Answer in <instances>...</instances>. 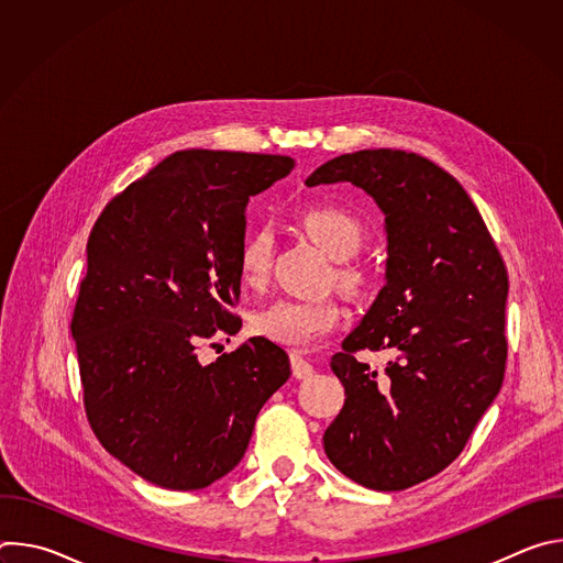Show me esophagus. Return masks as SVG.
Returning a JSON list of instances; mask_svg holds the SVG:
<instances>
[{
    "label": "esophagus",
    "mask_w": 563,
    "mask_h": 563,
    "mask_svg": "<svg viewBox=\"0 0 563 563\" xmlns=\"http://www.w3.org/2000/svg\"><path fill=\"white\" fill-rule=\"evenodd\" d=\"M289 358H291V372L296 378H309L313 374V365L298 352H291Z\"/></svg>",
    "instance_id": "obj_1"
}]
</instances>
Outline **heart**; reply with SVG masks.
Returning <instances> with one entry per match:
<instances>
[{
  "mask_svg": "<svg viewBox=\"0 0 563 563\" xmlns=\"http://www.w3.org/2000/svg\"><path fill=\"white\" fill-rule=\"evenodd\" d=\"M302 227L313 243L332 261H350L363 245L358 220L341 209L318 207L302 213ZM274 252V229L256 227L238 252V276L247 287H261L267 280ZM339 280L352 285L356 278L350 269H339ZM345 318L341 302L332 298L302 300L276 298L252 316L254 334L291 350H307L336 332Z\"/></svg>",
  "mask_w": 563,
  "mask_h": 563,
  "instance_id": "obj_1",
  "label": "heart"
}]
</instances>
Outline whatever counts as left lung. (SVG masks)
Listing matches in <instances>:
<instances>
[{"label": "left lung", "instance_id": "8db88e82", "mask_svg": "<svg viewBox=\"0 0 563 563\" xmlns=\"http://www.w3.org/2000/svg\"><path fill=\"white\" fill-rule=\"evenodd\" d=\"M352 183L385 216V285L332 356L345 406L328 459L391 493L448 467L497 398L506 369L508 272L467 191L432 159L365 148L320 165L307 187ZM358 349H389L378 377Z\"/></svg>", "mask_w": 563, "mask_h": 563}]
</instances>
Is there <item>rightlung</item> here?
I'll return each mask as SVG.
<instances>
[{
  "label": "right lung",
  "instance_id": "add662e5",
  "mask_svg": "<svg viewBox=\"0 0 563 563\" xmlns=\"http://www.w3.org/2000/svg\"><path fill=\"white\" fill-rule=\"evenodd\" d=\"M294 167L287 155L176 151L115 196L89 235L70 323L87 417L148 484L200 490L229 474L291 376L287 352L263 336L209 365L196 347L243 325L231 307L245 207Z\"/></svg>",
  "mask_w": 563,
  "mask_h": 563
}]
</instances>
